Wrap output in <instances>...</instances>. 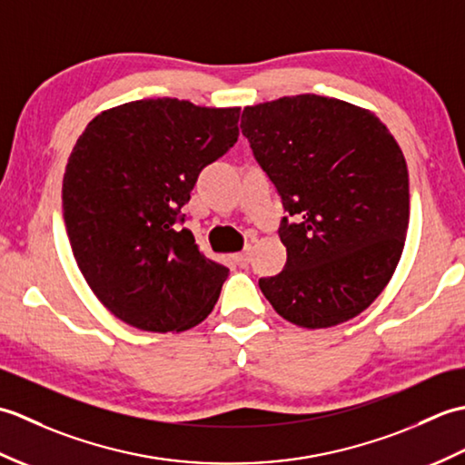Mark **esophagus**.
Wrapping results in <instances>:
<instances>
[{
	"mask_svg": "<svg viewBox=\"0 0 465 465\" xmlns=\"http://www.w3.org/2000/svg\"><path fill=\"white\" fill-rule=\"evenodd\" d=\"M233 260H235V263L240 265V268H248V263H250V260H252V248H245L243 252L235 253Z\"/></svg>",
	"mask_w": 465,
	"mask_h": 465,
	"instance_id": "obj_1",
	"label": "esophagus"
}]
</instances>
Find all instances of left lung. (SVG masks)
I'll use <instances>...</instances> for the list:
<instances>
[{"instance_id":"obj_1","label":"left lung","mask_w":465,"mask_h":465,"mask_svg":"<svg viewBox=\"0 0 465 465\" xmlns=\"http://www.w3.org/2000/svg\"><path fill=\"white\" fill-rule=\"evenodd\" d=\"M242 134L282 195L285 268L260 288L283 320L348 322L390 283L410 223L408 165L373 112L302 94L243 107Z\"/></svg>"}]
</instances>
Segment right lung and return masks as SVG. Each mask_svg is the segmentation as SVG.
Instances as JSON below:
<instances>
[{
	"label": "right lung",
	"instance_id": "right-lung-1",
	"mask_svg": "<svg viewBox=\"0 0 465 465\" xmlns=\"http://www.w3.org/2000/svg\"><path fill=\"white\" fill-rule=\"evenodd\" d=\"M238 120L240 107L157 97L85 125L65 165L64 220L77 268L115 318L180 333L212 313L230 270L173 223L200 172L238 142Z\"/></svg>",
	"mask_w": 465,
	"mask_h": 465
}]
</instances>
